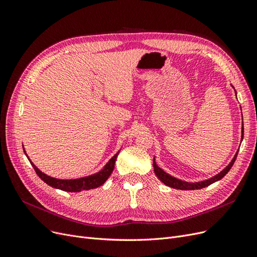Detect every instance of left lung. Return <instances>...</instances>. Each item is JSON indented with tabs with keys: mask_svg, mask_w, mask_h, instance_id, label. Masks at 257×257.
I'll return each mask as SVG.
<instances>
[{
	"mask_svg": "<svg viewBox=\"0 0 257 257\" xmlns=\"http://www.w3.org/2000/svg\"><path fill=\"white\" fill-rule=\"evenodd\" d=\"M241 132H242L241 139H243V126H242V131ZM237 155H238V153H236L233 160L230 161V163L227 165V167L223 171H221L219 174H217L216 176H213L209 179H206L204 181H200V183H187V181L180 180L178 178H175V177L169 175L168 173H165L162 169H160L158 165H157L155 159H154L153 165H154V171H155V174L157 175V177H158L164 185H167V186H169L171 188H174V189H179V190H196V189H202V188H205V187H208L209 185L216 183V181H218L221 178L224 177L226 174L228 173V171L231 169V167H233V164H234V162L237 158Z\"/></svg>",
	"mask_w": 257,
	"mask_h": 257,
	"instance_id": "left-lung-1",
	"label": "left lung"
}]
</instances>
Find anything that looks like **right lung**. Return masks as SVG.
Listing matches in <instances>:
<instances>
[{"instance_id":"obj_1","label":"right lung","mask_w":257,"mask_h":257,"mask_svg":"<svg viewBox=\"0 0 257 257\" xmlns=\"http://www.w3.org/2000/svg\"><path fill=\"white\" fill-rule=\"evenodd\" d=\"M24 153H26V151H24ZM118 154H119V152L117 154H115L109 160V162L104 165V168L101 171H99L98 173L94 174V175L77 178V179H57V178H53L51 176H48L45 173L41 172L39 169H37V167H35V164L33 163L30 159L29 160L32 164V167L34 168L36 174L39 176V178L41 180H44L47 185L51 186L55 189L63 190V191L80 192V191H83V190L94 189V188H98L101 185H103L105 183V180L110 177V175L114 170L115 160H116Z\"/></svg>"}]
</instances>
